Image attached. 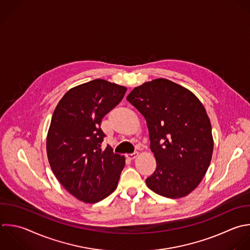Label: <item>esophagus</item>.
<instances>
[{
    "label": "esophagus",
    "instance_id": "34e87169",
    "mask_svg": "<svg viewBox=\"0 0 250 250\" xmlns=\"http://www.w3.org/2000/svg\"><path fill=\"white\" fill-rule=\"evenodd\" d=\"M138 154H139V153H138V152H137V151H136V152H133V153H130V154H127V155H126V156H127V157H128V158H129V159H131V160H132V159H135V158H136V157H137V156H138Z\"/></svg>",
    "mask_w": 250,
    "mask_h": 250
}]
</instances>
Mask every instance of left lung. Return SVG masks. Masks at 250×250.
Returning <instances> with one entry per match:
<instances>
[{"instance_id":"1","label":"left lung","mask_w":250,"mask_h":250,"mask_svg":"<svg viewBox=\"0 0 250 250\" xmlns=\"http://www.w3.org/2000/svg\"><path fill=\"white\" fill-rule=\"evenodd\" d=\"M127 101L145 117L156 169L147 187L169 198L192 191L211 161V123L199 100L186 88L159 78L136 87Z\"/></svg>"}]
</instances>
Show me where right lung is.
<instances>
[{
    "label": "right lung",
    "instance_id": "add662e5",
    "mask_svg": "<svg viewBox=\"0 0 250 250\" xmlns=\"http://www.w3.org/2000/svg\"><path fill=\"white\" fill-rule=\"evenodd\" d=\"M123 86L96 79L70 89L57 105L47 137L51 168L72 195L98 202L117 187L124 156L102 148L103 117L123 99Z\"/></svg>",
    "mask_w": 250,
    "mask_h": 250
}]
</instances>
